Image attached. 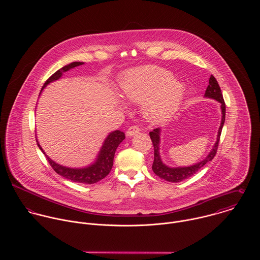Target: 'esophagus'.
I'll return each mask as SVG.
<instances>
[{
    "instance_id": "34e87169",
    "label": "esophagus",
    "mask_w": 260,
    "mask_h": 260,
    "mask_svg": "<svg viewBox=\"0 0 260 260\" xmlns=\"http://www.w3.org/2000/svg\"><path fill=\"white\" fill-rule=\"evenodd\" d=\"M139 132H140V128H139V127H137V126H131V127L128 128V130H127V132H126V135H127L128 137H132V136L136 135V134L139 133Z\"/></svg>"
}]
</instances>
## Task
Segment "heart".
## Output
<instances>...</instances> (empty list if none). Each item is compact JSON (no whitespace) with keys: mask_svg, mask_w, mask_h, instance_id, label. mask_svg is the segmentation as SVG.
<instances>
[{"mask_svg":"<svg viewBox=\"0 0 260 260\" xmlns=\"http://www.w3.org/2000/svg\"><path fill=\"white\" fill-rule=\"evenodd\" d=\"M122 95L134 103H142V113L152 123H163L179 110L185 98L183 82L166 69L144 66L121 76Z\"/></svg>","mask_w":260,"mask_h":260,"instance_id":"heart-1","label":"heart"}]
</instances>
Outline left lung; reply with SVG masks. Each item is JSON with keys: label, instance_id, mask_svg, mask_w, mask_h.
Returning <instances> with one entry per match:
<instances>
[{"label": "left lung", "instance_id": "obj_1", "mask_svg": "<svg viewBox=\"0 0 260 260\" xmlns=\"http://www.w3.org/2000/svg\"><path fill=\"white\" fill-rule=\"evenodd\" d=\"M204 97L216 100L217 102L220 103L221 123H220V126H219V129H218L216 142L213 145L211 151L208 153V155L203 160L199 161L198 163H196L194 165L185 166V167H170L162 161L161 155H160L161 129L156 128L152 132L149 133L150 138H151L152 143H153V146H154V161H153V164H152V170L157 176H159L160 178H162L166 181L180 182V181H183L187 178H189L190 176L194 175L199 169H201L206 163L211 161L214 158V156L217 152L218 143H219V139H220V135H221V131H222L223 125H224V121H225V103H224V100H223L221 89H220L216 79L212 75L209 78V85H208V87L205 91Z\"/></svg>", "mask_w": 260, "mask_h": 260}]
</instances>
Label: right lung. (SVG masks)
Here are the masks:
<instances>
[{
  "instance_id": "1",
  "label": "right lung",
  "mask_w": 260,
  "mask_h": 260,
  "mask_svg": "<svg viewBox=\"0 0 260 260\" xmlns=\"http://www.w3.org/2000/svg\"><path fill=\"white\" fill-rule=\"evenodd\" d=\"M83 64H84L83 62H72V63L64 66L63 68L59 69L57 72H55L46 81L40 94L42 93L44 88L47 87V85L59 80L62 77L63 73L73 69L75 67L83 65ZM124 139H125V134L123 132H121L119 130L113 131L111 133H109V135L105 138L103 145L93 163H91L90 165H88L86 167H82V168H72V167H66V166L60 165V164L56 163L55 161H53L50 157H48V155L44 152V150L39 144L37 137H36L38 147L45 154V156L47 157L50 165L55 170V172H57L59 175H61L62 177L66 178L68 180H71L73 182H78V183H84V184H94V183L102 180L103 178H105L110 173L116 149Z\"/></svg>"
}]
</instances>
